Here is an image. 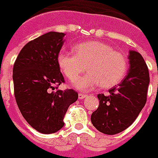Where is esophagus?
<instances>
[{"label": "esophagus", "mask_w": 158, "mask_h": 158, "mask_svg": "<svg viewBox=\"0 0 158 158\" xmlns=\"http://www.w3.org/2000/svg\"><path fill=\"white\" fill-rule=\"evenodd\" d=\"M86 97V95L83 94V93H79V94H78V98H79V99H84Z\"/></svg>", "instance_id": "1"}]
</instances>
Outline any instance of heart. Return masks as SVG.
I'll use <instances>...</instances> for the list:
<instances>
[{
  "mask_svg": "<svg viewBox=\"0 0 158 158\" xmlns=\"http://www.w3.org/2000/svg\"><path fill=\"white\" fill-rule=\"evenodd\" d=\"M75 55L64 50L59 52L57 63L60 69L71 81H76L84 71L88 72L79 78L75 87L88 92L99 84L109 88L119 83L127 71L124 56L107 44L97 41H84L76 45Z\"/></svg>",
  "mask_w": 158,
  "mask_h": 158,
  "instance_id": "obj_1",
  "label": "heart"
}]
</instances>
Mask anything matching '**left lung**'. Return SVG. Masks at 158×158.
<instances>
[{"mask_svg":"<svg viewBox=\"0 0 158 158\" xmlns=\"http://www.w3.org/2000/svg\"><path fill=\"white\" fill-rule=\"evenodd\" d=\"M129 71L121 83L98 94L99 106L91 116L95 127L101 132L114 135L133 123L147 102L150 82L147 64L139 52L129 51Z\"/></svg>","mask_w":158,"mask_h":158,"instance_id":"obj_1","label":"left lung"}]
</instances>
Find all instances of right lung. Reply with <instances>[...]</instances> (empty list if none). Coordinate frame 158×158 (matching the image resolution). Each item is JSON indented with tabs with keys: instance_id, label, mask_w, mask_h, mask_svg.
Masks as SVG:
<instances>
[{
	"instance_id": "right-lung-1",
	"label": "right lung",
	"mask_w": 158,
	"mask_h": 158,
	"mask_svg": "<svg viewBox=\"0 0 158 158\" xmlns=\"http://www.w3.org/2000/svg\"><path fill=\"white\" fill-rule=\"evenodd\" d=\"M64 36L62 32L50 31L29 41L13 66L17 106L27 123L43 134L54 133L63 127L67 109L78 98L72 89H57L65 82L57 63Z\"/></svg>"
}]
</instances>
